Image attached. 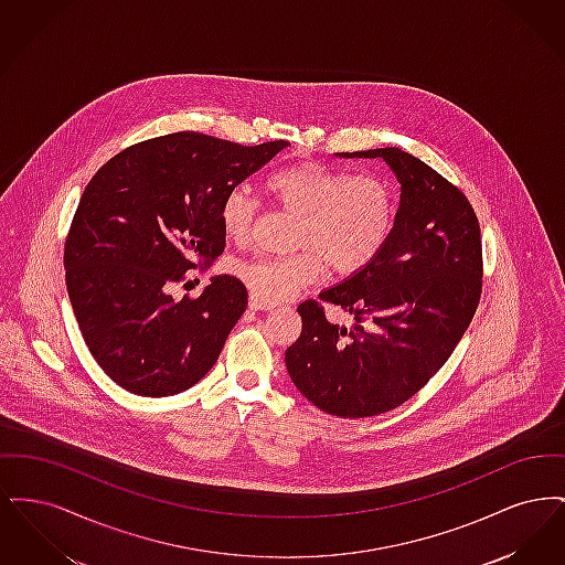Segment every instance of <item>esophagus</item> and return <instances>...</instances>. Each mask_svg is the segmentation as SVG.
Here are the masks:
<instances>
[{
	"label": "esophagus",
	"instance_id": "esophagus-1",
	"mask_svg": "<svg viewBox=\"0 0 565 565\" xmlns=\"http://www.w3.org/2000/svg\"><path fill=\"white\" fill-rule=\"evenodd\" d=\"M249 307H252L254 311H269L275 305H273V302H265V300H260L258 296L252 295L249 296Z\"/></svg>",
	"mask_w": 565,
	"mask_h": 565
}]
</instances>
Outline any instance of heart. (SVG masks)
I'll return each mask as SVG.
<instances>
[{
	"instance_id": "heart-1",
	"label": "heart",
	"mask_w": 565,
	"mask_h": 565,
	"mask_svg": "<svg viewBox=\"0 0 565 565\" xmlns=\"http://www.w3.org/2000/svg\"><path fill=\"white\" fill-rule=\"evenodd\" d=\"M265 189L298 214L292 243L302 247L290 256H258L237 265L252 295L265 302L286 300L318 281L326 265L337 275L369 267L394 231L396 196L379 175H351L320 161H300L275 169ZM254 217L256 203L247 190L235 186L224 194L220 226L231 242L249 237Z\"/></svg>"
}]
</instances>
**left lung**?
I'll return each mask as SVG.
<instances>
[{
	"label": "left lung",
	"mask_w": 565,
	"mask_h": 565,
	"mask_svg": "<svg viewBox=\"0 0 565 565\" xmlns=\"http://www.w3.org/2000/svg\"><path fill=\"white\" fill-rule=\"evenodd\" d=\"M341 157L387 162L401 207L375 260L320 292L354 323H328L323 301L300 302L302 330L286 350V369L323 413L373 417L415 396L472 322L483 290L481 228L463 192L401 148Z\"/></svg>",
	"instance_id": "8db88e82"
}]
</instances>
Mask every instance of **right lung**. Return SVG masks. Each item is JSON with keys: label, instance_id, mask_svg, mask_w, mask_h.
<instances>
[{"label": "right lung", "instance_id": "obj_1", "mask_svg": "<svg viewBox=\"0 0 565 565\" xmlns=\"http://www.w3.org/2000/svg\"><path fill=\"white\" fill-rule=\"evenodd\" d=\"M288 146H242L180 131L109 159L82 192L65 242V281L82 337L120 387L162 398L212 371L247 307L237 277L217 275L199 298L171 284L224 252V194Z\"/></svg>", "mask_w": 565, "mask_h": 565}]
</instances>
